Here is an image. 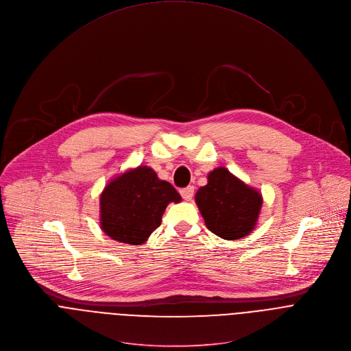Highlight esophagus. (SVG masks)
Returning a JSON list of instances; mask_svg holds the SVG:
<instances>
[{
    "label": "esophagus",
    "instance_id": "obj_1",
    "mask_svg": "<svg viewBox=\"0 0 351 351\" xmlns=\"http://www.w3.org/2000/svg\"><path fill=\"white\" fill-rule=\"evenodd\" d=\"M180 195L183 197V199L190 201L193 198V195H194V187L193 186H187V187L182 189L180 190Z\"/></svg>",
    "mask_w": 351,
    "mask_h": 351
}]
</instances>
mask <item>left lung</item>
<instances>
[{"label":"left lung","mask_w":351,"mask_h":351,"mask_svg":"<svg viewBox=\"0 0 351 351\" xmlns=\"http://www.w3.org/2000/svg\"><path fill=\"white\" fill-rule=\"evenodd\" d=\"M195 204L208 230L232 241L254 231L263 198L256 189L220 167L209 172L208 183L195 193Z\"/></svg>","instance_id":"1"}]
</instances>
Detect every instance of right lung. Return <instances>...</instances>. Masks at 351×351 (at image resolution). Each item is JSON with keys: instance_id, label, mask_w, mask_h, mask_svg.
Here are the masks:
<instances>
[{"instance_id": "obj_1", "label": "right lung", "mask_w": 351, "mask_h": 351, "mask_svg": "<svg viewBox=\"0 0 351 351\" xmlns=\"http://www.w3.org/2000/svg\"><path fill=\"white\" fill-rule=\"evenodd\" d=\"M175 187L146 165L111 179L100 194V228L119 243L142 245L161 224L169 202H180Z\"/></svg>"}]
</instances>
